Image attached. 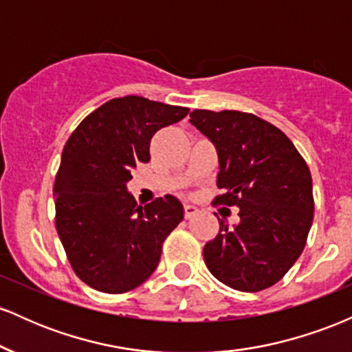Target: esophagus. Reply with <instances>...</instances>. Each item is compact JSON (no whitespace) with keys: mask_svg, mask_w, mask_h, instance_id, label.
Listing matches in <instances>:
<instances>
[{"mask_svg":"<svg viewBox=\"0 0 352 352\" xmlns=\"http://www.w3.org/2000/svg\"><path fill=\"white\" fill-rule=\"evenodd\" d=\"M197 213H199V208H197V207H193V205H188V204L184 205V215H185V218L195 217Z\"/></svg>","mask_w":352,"mask_h":352,"instance_id":"esophagus-1","label":"esophagus"}]
</instances>
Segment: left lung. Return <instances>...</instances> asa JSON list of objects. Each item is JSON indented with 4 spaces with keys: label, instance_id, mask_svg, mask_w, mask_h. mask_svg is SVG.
I'll list each match as a JSON object with an SVG mask.
<instances>
[{
    "label": "left lung",
    "instance_id": "8db88e82",
    "mask_svg": "<svg viewBox=\"0 0 352 352\" xmlns=\"http://www.w3.org/2000/svg\"><path fill=\"white\" fill-rule=\"evenodd\" d=\"M190 122L217 147L221 193L213 204L240 208L236 227L218 218L217 236L204 246L207 268L238 292L270 288L308 240L314 215L308 164L285 132L250 112L195 109Z\"/></svg>",
    "mask_w": 352,
    "mask_h": 352
}]
</instances>
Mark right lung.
Returning <instances> with one entry per match:
<instances>
[{
	"instance_id": "add662e5",
	"label": "right lung",
	"mask_w": 352,
	"mask_h": 352,
	"mask_svg": "<svg viewBox=\"0 0 352 352\" xmlns=\"http://www.w3.org/2000/svg\"><path fill=\"white\" fill-rule=\"evenodd\" d=\"M188 107L125 96L107 100L72 132L54 180L56 230L71 268L87 286L119 294L155 272L165 238L184 218L175 197L145 207L127 193L137 164L151 160V139Z\"/></svg>"
}]
</instances>
